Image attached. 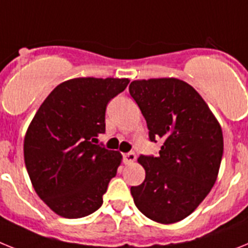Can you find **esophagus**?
I'll list each match as a JSON object with an SVG mask.
<instances>
[{"instance_id": "1", "label": "esophagus", "mask_w": 248, "mask_h": 248, "mask_svg": "<svg viewBox=\"0 0 248 248\" xmlns=\"http://www.w3.org/2000/svg\"><path fill=\"white\" fill-rule=\"evenodd\" d=\"M124 163L126 164H131V163H134L135 160H136V154L135 153H127V154H124Z\"/></svg>"}]
</instances>
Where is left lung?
Returning a JSON list of instances; mask_svg holds the SVG:
<instances>
[{
  "label": "left lung",
  "mask_w": 248,
  "mask_h": 248,
  "mask_svg": "<svg viewBox=\"0 0 248 248\" xmlns=\"http://www.w3.org/2000/svg\"><path fill=\"white\" fill-rule=\"evenodd\" d=\"M128 91L146 120L150 141H164L159 156L139 157L146 175L131 194L143 216L175 223L194 212L217 180L222 128L201 94L180 79L134 80Z\"/></svg>",
  "instance_id": "obj_1"
}]
</instances>
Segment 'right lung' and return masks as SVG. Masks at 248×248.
Listing matches in <instances>:
<instances>
[{
    "mask_svg": "<svg viewBox=\"0 0 248 248\" xmlns=\"http://www.w3.org/2000/svg\"><path fill=\"white\" fill-rule=\"evenodd\" d=\"M126 78H76L54 88L31 121L24 141L25 165L35 191L64 218L92 214L103 203L121 156L98 145L108 102Z\"/></svg>",
    "mask_w": 248,
    "mask_h": 248,
    "instance_id": "1",
    "label": "right lung"
}]
</instances>
